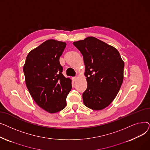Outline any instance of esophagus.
Returning <instances> with one entry per match:
<instances>
[{
  "mask_svg": "<svg viewBox=\"0 0 150 150\" xmlns=\"http://www.w3.org/2000/svg\"><path fill=\"white\" fill-rule=\"evenodd\" d=\"M76 79H77V78H76V76H74V77H72V80H73L74 81H75L76 80Z\"/></svg>",
  "mask_w": 150,
  "mask_h": 150,
  "instance_id": "1",
  "label": "esophagus"
}]
</instances>
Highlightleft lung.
<instances>
[{
  "instance_id": "obj_1",
  "label": "left lung",
  "mask_w": 150,
  "mask_h": 150,
  "mask_svg": "<svg viewBox=\"0 0 150 150\" xmlns=\"http://www.w3.org/2000/svg\"><path fill=\"white\" fill-rule=\"evenodd\" d=\"M85 65L87 89L83 93L84 105L103 109L114 100L123 80L124 61L115 47L92 36L75 41Z\"/></svg>"
}]
</instances>
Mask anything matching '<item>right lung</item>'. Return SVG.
I'll return each instance as SVG.
<instances>
[{
    "label": "right lung",
    "instance_id": "right-lung-1",
    "mask_svg": "<svg viewBox=\"0 0 150 150\" xmlns=\"http://www.w3.org/2000/svg\"><path fill=\"white\" fill-rule=\"evenodd\" d=\"M64 42L49 39L31 50L23 65L27 89L36 103L49 113L66 106V97L72 89V80L62 75L59 57Z\"/></svg>",
    "mask_w": 150,
    "mask_h": 150
}]
</instances>
